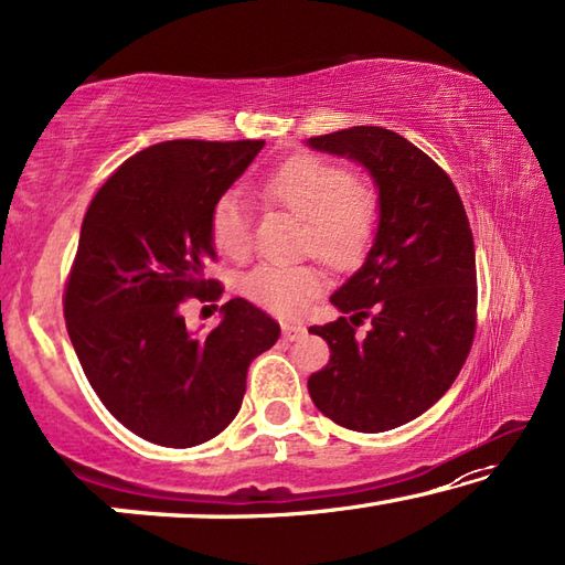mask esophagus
<instances>
[{
	"label": "esophagus",
	"instance_id": "esophagus-1",
	"mask_svg": "<svg viewBox=\"0 0 565 565\" xmlns=\"http://www.w3.org/2000/svg\"><path fill=\"white\" fill-rule=\"evenodd\" d=\"M306 334V327H300V323H282V337L288 339V342H296Z\"/></svg>",
	"mask_w": 565,
	"mask_h": 565
}]
</instances>
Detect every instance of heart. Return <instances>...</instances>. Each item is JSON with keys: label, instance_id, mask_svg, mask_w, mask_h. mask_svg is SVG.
Listing matches in <instances>:
<instances>
[{"label": "heart", "instance_id": "1", "mask_svg": "<svg viewBox=\"0 0 565 565\" xmlns=\"http://www.w3.org/2000/svg\"><path fill=\"white\" fill-rule=\"evenodd\" d=\"M262 195L306 221V249L331 267H354L377 226V195L350 169L319 157H292L262 180ZM211 236L226 257H244L252 244V215L242 192L215 200ZM321 273L311 265H257L244 275V296L277 316H296L319 296Z\"/></svg>", "mask_w": 565, "mask_h": 565}]
</instances>
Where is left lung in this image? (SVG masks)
<instances>
[{"label": "left lung", "mask_w": 565, "mask_h": 565, "mask_svg": "<svg viewBox=\"0 0 565 565\" xmlns=\"http://www.w3.org/2000/svg\"><path fill=\"white\" fill-rule=\"evenodd\" d=\"M358 161L377 190V231L365 262L331 296L342 316L311 327L327 367L308 377L316 408L354 431H385L435 406L476 334V249L450 177L404 136L354 126L308 138ZM369 321V331L356 329Z\"/></svg>", "instance_id": "8db88e82"}]
</instances>
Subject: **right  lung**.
<instances>
[{
  "label": "right lung",
  "mask_w": 565,
  "mask_h": 565,
  "mask_svg": "<svg viewBox=\"0 0 565 565\" xmlns=\"http://www.w3.org/2000/svg\"><path fill=\"white\" fill-rule=\"evenodd\" d=\"M265 141H164L115 169L84 215L64 292L66 329L107 412L164 447L203 445L234 422L252 360L280 323L244 298L211 334L184 323L188 298L215 300L211 211Z\"/></svg>",
  "instance_id": "add662e5"
}]
</instances>
